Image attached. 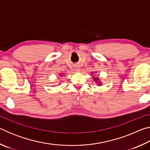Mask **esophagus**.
<instances>
[{"label":"esophagus","instance_id":"esophagus-1","mask_svg":"<svg viewBox=\"0 0 150 150\" xmlns=\"http://www.w3.org/2000/svg\"><path fill=\"white\" fill-rule=\"evenodd\" d=\"M75 69H76V71H77V72H79L80 71V68L79 67H76Z\"/></svg>","mask_w":150,"mask_h":150}]
</instances>
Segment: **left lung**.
I'll list each match as a JSON object with an SVG mask.
<instances>
[{"label": "left lung", "mask_w": 150, "mask_h": 150, "mask_svg": "<svg viewBox=\"0 0 150 150\" xmlns=\"http://www.w3.org/2000/svg\"><path fill=\"white\" fill-rule=\"evenodd\" d=\"M93 79H94V80H95V81H96H96H98V78H95V77H93ZM98 83H99V84H100V82H98Z\"/></svg>", "instance_id": "8db88e82"}]
</instances>
